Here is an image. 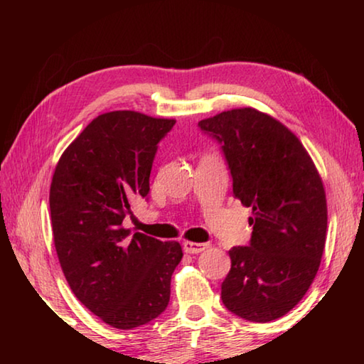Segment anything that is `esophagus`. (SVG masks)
Masks as SVG:
<instances>
[{
  "mask_svg": "<svg viewBox=\"0 0 364 364\" xmlns=\"http://www.w3.org/2000/svg\"><path fill=\"white\" fill-rule=\"evenodd\" d=\"M207 247H208V244H204V242L186 241L183 244V250L186 252V254H200V252H204Z\"/></svg>",
  "mask_w": 364,
  "mask_h": 364,
  "instance_id": "esophagus-1",
  "label": "esophagus"
}]
</instances>
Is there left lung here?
<instances>
[{"label":"left lung","instance_id":"8db88e82","mask_svg":"<svg viewBox=\"0 0 364 364\" xmlns=\"http://www.w3.org/2000/svg\"><path fill=\"white\" fill-rule=\"evenodd\" d=\"M199 128L220 143L232 194L252 208L250 242L230 250L221 300L247 321H273L304 299L321 263L328 228L321 176L299 138L257 109L226 110Z\"/></svg>","mask_w":364,"mask_h":364}]
</instances>
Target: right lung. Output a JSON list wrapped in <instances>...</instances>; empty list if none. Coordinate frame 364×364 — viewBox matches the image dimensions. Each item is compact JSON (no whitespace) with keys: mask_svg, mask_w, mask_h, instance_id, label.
<instances>
[{"mask_svg":"<svg viewBox=\"0 0 364 364\" xmlns=\"http://www.w3.org/2000/svg\"><path fill=\"white\" fill-rule=\"evenodd\" d=\"M171 119L114 110L97 115L54 170L49 208L54 245L72 292L117 329L147 324L165 311L183 258L176 241L122 226L133 196L146 197L157 144Z\"/></svg>","mask_w":364,"mask_h":364,"instance_id":"1","label":"right lung"}]
</instances>
